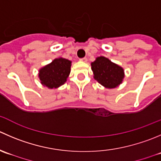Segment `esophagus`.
<instances>
[{
  "mask_svg": "<svg viewBox=\"0 0 161 161\" xmlns=\"http://www.w3.org/2000/svg\"><path fill=\"white\" fill-rule=\"evenodd\" d=\"M80 61L87 62V58H86V57H83V58H81L80 59Z\"/></svg>",
  "mask_w": 161,
  "mask_h": 161,
  "instance_id": "1",
  "label": "esophagus"
}]
</instances>
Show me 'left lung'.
Returning a JSON list of instances; mask_svg holds the SVG:
<instances>
[{
    "instance_id": "obj_1",
    "label": "left lung",
    "mask_w": 161,
    "mask_h": 161,
    "mask_svg": "<svg viewBox=\"0 0 161 161\" xmlns=\"http://www.w3.org/2000/svg\"><path fill=\"white\" fill-rule=\"evenodd\" d=\"M93 79L108 89L118 87L123 82L125 74L122 67L104 57H97L91 63Z\"/></svg>"
}]
</instances>
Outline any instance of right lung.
I'll use <instances>...</instances> for the list:
<instances>
[{"label": "right lung", "instance_id": "1", "mask_svg": "<svg viewBox=\"0 0 161 161\" xmlns=\"http://www.w3.org/2000/svg\"><path fill=\"white\" fill-rule=\"evenodd\" d=\"M71 61L63 57L56 58L39 69L38 78L43 86L57 89L67 82L71 72Z\"/></svg>", "mask_w": 161, "mask_h": 161}]
</instances>
